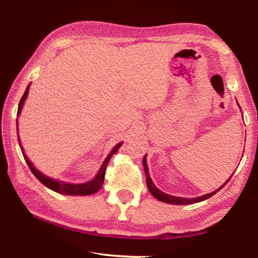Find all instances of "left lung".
Wrapping results in <instances>:
<instances>
[{
  "instance_id": "8db88e82",
  "label": "left lung",
  "mask_w": 258,
  "mask_h": 258,
  "mask_svg": "<svg viewBox=\"0 0 258 258\" xmlns=\"http://www.w3.org/2000/svg\"><path fill=\"white\" fill-rule=\"evenodd\" d=\"M143 167H145V173H146V181H147V185H148V189H149V191L151 192V195L154 196L155 198H157L158 200H160V202L163 203H166V204H173V205H187V204H195V203H199V202H203V200L205 199H208L209 197H212V196H214L216 194L217 191H220L222 187H223L226 183H228L231 177H232V175H231V177L229 178L228 181L225 182V184L222 185L220 189L214 191V192H211V194H207V195H204V196H200V197H196V198H181V197H174V196H171V195H167V194H164L163 191H160L158 187H157L154 182L151 181L150 178V175H149V172H148V166H147V161H146V157L143 158Z\"/></svg>"
}]
</instances>
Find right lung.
I'll list each match as a JSON object with an SVG mask.
<instances>
[{
  "label": "right lung",
  "instance_id": "add662e5",
  "mask_svg": "<svg viewBox=\"0 0 258 258\" xmlns=\"http://www.w3.org/2000/svg\"><path fill=\"white\" fill-rule=\"evenodd\" d=\"M28 91H29V85L27 86V89H26L23 98L20 99V102H19V106H18V115L21 111V108H23V104L25 102L26 98H27ZM18 142H19V138H18ZM121 145H123V142L118 143V145L113 148L112 151L108 155L106 160L103 161V164L101 166V168H100L99 173L97 174V176H95L92 181L83 183V184H71V183H64V182H61V181L52 180V178L45 176L44 174H42L40 171H37V169L33 166V164L30 163V160L27 158V156L24 154L23 147H21V145L19 143L20 149H21V152H23L26 163H27L28 167L30 168V171L33 172L34 175L37 177V180L40 181L41 183H43V184L49 187V189H51V190H53L55 192H59V194L72 195V196H75V195H77V196H89V195L95 194V192L101 189V186L103 184V180H104V174H106V168H107V165L109 163V160H110L111 156L113 154H116V151L119 149Z\"/></svg>",
  "mask_w": 258,
  "mask_h": 258
}]
</instances>
